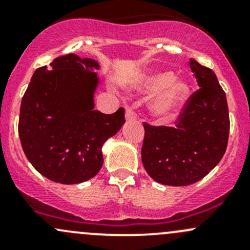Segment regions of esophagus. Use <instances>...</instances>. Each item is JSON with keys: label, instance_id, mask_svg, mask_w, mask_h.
I'll list each match as a JSON object with an SVG mask.
<instances>
[{"label": "esophagus", "instance_id": "esophagus-1", "mask_svg": "<svg viewBox=\"0 0 250 250\" xmlns=\"http://www.w3.org/2000/svg\"><path fill=\"white\" fill-rule=\"evenodd\" d=\"M125 118H127V120H135V118H137V113H135L134 107L133 106L125 107Z\"/></svg>", "mask_w": 250, "mask_h": 250}]
</instances>
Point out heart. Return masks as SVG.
<instances>
[{
	"instance_id": "b5f03b06",
	"label": "heart",
	"mask_w": 250,
	"mask_h": 250,
	"mask_svg": "<svg viewBox=\"0 0 250 250\" xmlns=\"http://www.w3.org/2000/svg\"><path fill=\"white\" fill-rule=\"evenodd\" d=\"M144 89L158 93L152 104V111L161 118H169L180 111L188 102L191 87L185 81H175L172 71L157 72L144 78Z\"/></svg>"
}]
</instances>
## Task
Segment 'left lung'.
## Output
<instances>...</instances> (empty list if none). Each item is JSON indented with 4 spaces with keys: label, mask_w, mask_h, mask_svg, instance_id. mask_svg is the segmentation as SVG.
<instances>
[{
    "label": "left lung",
    "mask_w": 250,
    "mask_h": 250,
    "mask_svg": "<svg viewBox=\"0 0 250 250\" xmlns=\"http://www.w3.org/2000/svg\"><path fill=\"white\" fill-rule=\"evenodd\" d=\"M198 89L181 107L174 127L144 122L141 161L157 183L186 186L204 178L228 147L230 117L226 94L213 70L190 59Z\"/></svg>",
    "instance_id": "8db88e82"
}]
</instances>
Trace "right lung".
<instances>
[{"label": "right lung", "mask_w": 250, "mask_h": 250, "mask_svg": "<svg viewBox=\"0 0 250 250\" xmlns=\"http://www.w3.org/2000/svg\"><path fill=\"white\" fill-rule=\"evenodd\" d=\"M99 65L76 54L62 55L32 75L21 100L20 143L35 169L60 184H80L104 163L102 147L125 120V109L111 115L94 110Z\"/></svg>", "instance_id": "1"}]
</instances>
